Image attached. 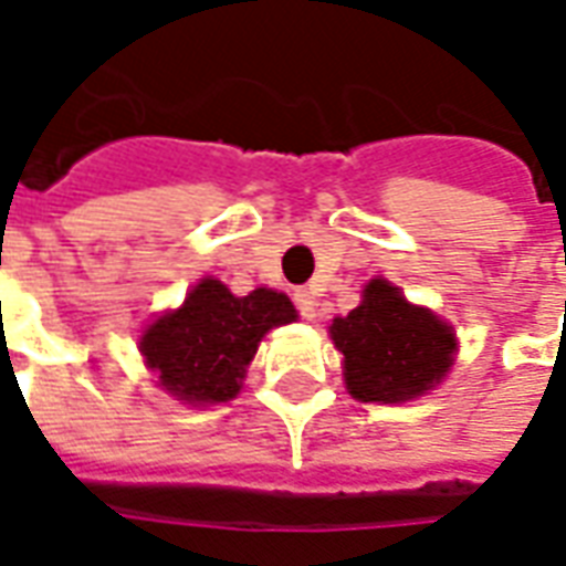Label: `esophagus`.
Listing matches in <instances>:
<instances>
[{
  "instance_id": "1",
  "label": "esophagus",
  "mask_w": 566,
  "mask_h": 566,
  "mask_svg": "<svg viewBox=\"0 0 566 566\" xmlns=\"http://www.w3.org/2000/svg\"><path fill=\"white\" fill-rule=\"evenodd\" d=\"M294 303H296V312H300L303 318L306 321L315 318V306H318V303H315V296L308 294V291H296Z\"/></svg>"
}]
</instances>
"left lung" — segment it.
Segmentation results:
<instances>
[{
	"mask_svg": "<svg viewBox=\"0 0 566 566\" xmlns=\"http://www.w3.org/2000/svg\"><path fill=\"white\" fill-rule=\"evenodd\" d=\"M331 336L345 355V385L364 403H400L430 391L454 355V333L385 279L367 284L364 303L333 321Z\"/></svg>",
	"mask_w": 566,
	"mask_h": 566,
	"instance_id": "obj_1",
	"label": "left lung"
}]
</instances>
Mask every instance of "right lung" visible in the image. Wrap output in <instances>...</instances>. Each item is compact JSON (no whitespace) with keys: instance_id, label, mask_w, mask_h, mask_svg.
Returning a JSON list of instances; mask_svg holds the SVG:
<instances>
[{"instance_id":"obj_1","label":"right lung","mask_w":566,"mask_h":566,"mask_svg":"<svg viewBox=\"0 0 566 566\" xmlns=\"http://www.w3.org/2000/svg\"><path fill=\"white\" fill-rule=\"evenodd\" d=\"M294 318L296 308L279 291L258 287L248 296H233L221 282L206 279L178 312L150 324L142 336V355L178 400L223 403L239 394V381L266 331Z\"/></svg>"}]
</instances>
